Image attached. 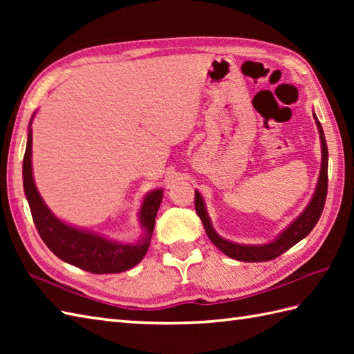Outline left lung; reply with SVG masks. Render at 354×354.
I'll return each mask as SVG.
<instances>
[{"instance_id": "1", "label": "left lung", "mask_w": 354, "mask_h": 354, "mask_svg": "<svg viewBox=\"0 0 354 354\" xmlns=\"http://www.w3.org/2000/svg\"><path fill=\"white\" fill-rule=\"evenodd\" d=\"M315 123H317L318 132H319V140H321V169H319V176L317 183V189L313 192V196L310 198L309 204L306 205L297 219H293L288 227H286L280 234H278L272 242L263 243V245H243V243H236L231 242L217 234L216 230L213 228L212 219L207 213L205 201L202 198V194L194 190V208H196V213L201 217L202 225H204L205 232L208 239L212 240L213 245L221 250L225 255L228 257L239 260V261H268L277 259L278 255H281L297 245L299 240H303L309 232L315 228V225L319 221L322 209H324L326 204V196H327V169H328V150H327V142L324 137V131H322V126L317 114L313 112Z\"/></svg>"}]
</instances>
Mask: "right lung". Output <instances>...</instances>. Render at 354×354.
Wrapping results in <instances>:
<instances>
[{
	"label": "right lung",
	"mask_w": 354,
	"mask_h": 354,
	"mask_svg": "<svg viewBox=\"0 0 354 354\" xmlns=\"http://www.w3.org/2000/svg\"><path fill=\"white\" fill-rule=\"evenodd\" d=\"M33 118L35 114L28 124L27 147L22 161V183L33 222L44 243L61 260L93 274H118L137 266L149 250L164 190L155 189L142 199L138 212L142 234L135 243L118 242L61 221L45 204L35 184L32 167Z\"/></svg>",
	"instance_id": "obj_1"
}]
</instances>
